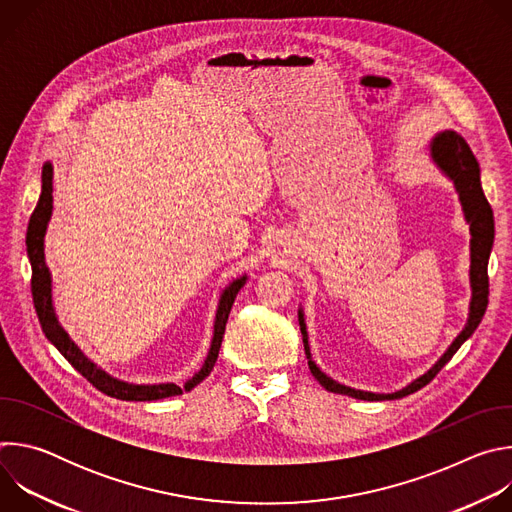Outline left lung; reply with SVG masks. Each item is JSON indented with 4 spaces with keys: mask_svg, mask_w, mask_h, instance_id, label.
I'll list each match as a JSON object with an SVG mask.
<instances>
[{
    "mask_svg": "<svg viewBox=\"0 0 512 512\" xmlns=\"http://www.w3.org/2000/svg\"><path fill=\"white\" fill-rule=\"evenodd\" d=\"M429 152L433 162L437 164L448 178L454 180V186L460 194V202L466 214V221L470 223V233H472V241H470V257H472V265H470V283H472V302H470V318L466 328L458 334V338L452 342V346L446 350V354L437 360L433 367L419 379H415L411 385H407L405 389L397 391V393H389V395H381V393H367V391H356L350 387H344L336 381H332L330 377H326L318 367L316 362L312 360L310 354V346H308V332H306V324H304V314L300 310V328L304 334V348H306V356H308V367L314 375V379H318V383L332 393H340V395H348L354 399H362V401H385V399H401L407 397L415 391H419L421 387H425L429 381H433V377L440 373L446 364L450 362V358L458 352V348L474 334V330L478 328V324L482 322V316L486 312L488 306V257L492 251V243H494V216H492V208L482 192V184H480V166L470 150V145L466 143V139L456 133V131H442L437 133L429 145Z\"/></svg>",
    "mask_w": 512,
    "mask_h": 512,
    "instance_id": "left-lung-1",
    "label": "left lung"
}]
</instances>
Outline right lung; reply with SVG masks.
Listing matches in <instances>:
<instances>
[{"instance_id": "add662e5", "label": "right lung", "mask_w": 512, "mask_h": 512, "mask_svg": "<svg viewBox=\"0 0 512 512\" xmlns=\"http://www.w3.org/2000/svg\"><path fill=\"white\" fill-rule=\"evenodd\" d=\"M52 214V164H44L42 168V192L38 198V204L30 216L28 223V233H26V249H28V257H30V265H32V300H34V308L42 326V332L46 334V338L58 348V352H62V356L75 367L95 389H99L101 393L121 399V401H158V399H166V397H174V395H182L184 391L194 389L198 383H202L210 371L214 369V362L218 358V350H221V342L225 336V326L231 314V308L235 304V298L239 294V289L245 285L247 277H239L235 279L221 296V304H218L216 310V320H214V336H212V344L208 350V356L202 364V369L190 379L186 381L184 389L174 385V383H164V385H129L123 381H117L113 377H109L105 371L97 369L95 364L77 348V344L68 338V334L62 330V326L56 320L54 308H52V281H50V271L44 263V235H46V227L50 221Z\"/></svg>"}]
</instances>
